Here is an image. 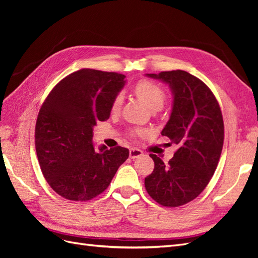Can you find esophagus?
Listing matches in <instances>:
<instances>
[{"mask_svg":"<svg viewBox=\"0 0 258 258\" xmlns=\"http://www.w3.org/2000/svg\"><path fill=\"white\" fill-rule=\"evenodd\" d=\"M143 155V152L141 150H139V148H131L130 152H129V156L131 159H135L140 157V156Z\"/></svg>","mask_w":258,"mask_h":258,"instance_id":"obj_1","label":"esophagus"}]
</instances>
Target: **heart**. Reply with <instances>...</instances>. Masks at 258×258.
<instances>
[{"instance_id": "heart-1", "label": "heart", "mask_w": 258, "mask_h": 258, "mask_svg": "<svg viewBox=\"0 0 258 258\" xmlns=\"http://www.w3.org/2000/svg\"><path fill=\"white\" fill-rule=\"evenodd\" d=\"M135 91L138 98L142 101L144 104L150 107L152 111H158L165 104L166 95L160 86L151 81H140L135 86ZM122 104V97L120 95L116 96L112 103V112H119Z\"/></svg>"}]
</instances>
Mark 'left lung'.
I'll return each mask as SVG.
<instances>
[{
    "label": "left lung",
    "instance_id": "8db88e82",
    "mask_svg": "<svg viewBox=\"0 0 258 258\" xmlns=\"http://www.w3.org/2000/svg\"><path fill=\"white\" fill-rule=\"evenodd\" d=\"M146 76L168 84L172 91V111L161 135L178 148L168 163L150 155L155 168L144 184L156 202L175 208L197 198L213 176L223 150V116L213 92L188 72L176 70Z\"/></svg>",
    "mask_w": 258,
    "mask_h": 258
}]
</instances>
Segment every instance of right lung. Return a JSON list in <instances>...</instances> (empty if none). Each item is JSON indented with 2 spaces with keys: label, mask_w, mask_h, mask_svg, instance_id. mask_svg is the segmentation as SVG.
I'll return each instance as SVG.
<instances>
[{
  "label": "right lung",
  "mask_w": 258,
  "mask_h": 258,
  "mask_svg": "<svg viewBox=\"0 0 258 258\" xmlns=\"http://www.w3.org/2000/svg\"><path fill=\"white\" fill-rule=\"evenodd\" d=\"M124 77L82 69L61 80L45 99L35 124V150L44 177L61 197H97L129 157L128 148L97 150L92 143L93 127L108 119Z\"/></svg>",
  "instance_id": "add662e5"
}]
</instances>
